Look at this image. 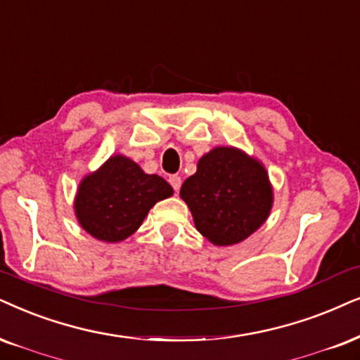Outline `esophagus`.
<instances>
[{
	"instance_id": "esophagus-1",
	"label": "esophagus",
	"mask_w": 360,
	"mask_h": 360,
	"mask_svg": "<svg viewBox=\"0 0 360 360\" xmlns=\"http://www.w3.org/2000/svg\"><path fill=\"white\" fill-rule=\"evenodd\" d=\"M169 184L172 186V189L176 191H179V188H181V176H177V174H172V176H169Z\"/></svg>"
}]
</instances>
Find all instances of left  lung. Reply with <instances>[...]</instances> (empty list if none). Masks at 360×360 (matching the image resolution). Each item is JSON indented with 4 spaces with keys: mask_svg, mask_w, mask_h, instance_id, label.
Returning a JSON list of instances; mask_svg holds the SVG:
<instances>
[{
    "mask_svg": "<svg viewBox=\"0 0 360 360\" xmlns=\"http://www.w3.org/2000/svg\"><path fill=\"white\" fill-rule=\"evenodd\" d=\"M179 194L193 212L195 229L216 245L249 238L272 206L266 169L234 148H216L199 159L198 171Z\"/></svg>",
    "mask_w": 360,
    "mask_h": 360,
    "instance_id": "8db88e82",
    "label": "left lung"
}]
</instances>
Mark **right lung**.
<instances>
[{
	"label": "right lung",
	"instance_id": "1",
	"mask_svg": "<svg viewBox=\"0 0 360 360\" xmlns=\"http://www.w3.org/2000/svg\"><path fill=\"white\" fill-rule=\"evenodd\" d=\"M172 195L161 176L146 174L124 156L109 158L101 169L84 177L76 195V216L99 240L129 238L154 204Z\"/></svg>",
	"mask_w": 360,
	"mask_h": 360
}]
</instances>
